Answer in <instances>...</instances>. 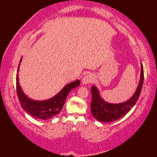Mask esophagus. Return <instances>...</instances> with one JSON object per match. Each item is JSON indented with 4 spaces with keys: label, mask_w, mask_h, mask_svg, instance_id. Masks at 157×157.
<instances>
[{
    "label": "esophagus",
    "mask_w": 157,
    "mask_h": 157,
    "mask_svg": "<svg viewBox=\"0 0 157 157\" xmlns=\"http://www.w3.org/2000/svg\"><path fill=\"white\" fill-rule=\"evenodd\" d=\"M94 81V76L91 74H86L82 78L83 84H89L90 83H92Z\"/></svg>",
    "instance_id": "34e87169"
}]
</instances>
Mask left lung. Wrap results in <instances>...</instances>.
<instances>
[{
  "mask_svg": "<svg viewBox=\"0 0 157 157\" xmlns=\"http://www.w3.org/2000/svg\"><path fill=\"white\" fill-rule=\"evenodd\" d=\"M144 82L143 66H141V78L138 87L132 97L129 100L121 104H109L102 99L99 96V91L96 86L91 87L92 100L91 111L96 119L101 122H111L120 119L126 115L136 104L140 96Z\"/></svg>",
  "mask_w": 157,
  "mask_h": 157,
  "instance_id": "obj_1",
  "label": "left lung"
}]
</instances>
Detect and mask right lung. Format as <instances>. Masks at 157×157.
I'll list each match as a JSON object with an SVG mask.
<instances>
[{"mask_svg": "<svg viewBox=\"0 0 157 157\" xmlns=\"http://www.w3.org/2000/svg\"><path fill=\"white\" fill-rule=\"evenodd\" d=\"M21 59L20 60V63ZM19 66H20V63L18 65L16 74V91L19 101L23 110L36 119L48 120L59 114L63 109L66 98L70 91L80 85V81H75L65 86L57 95L53 96L50 99L45 101H35L31 99L30 98H28L26 95H25L19 83Z\"/></svg>", "mask_w": 157, "mask_h": 157, "instance_id": "obj_1", "label": "right lung"}]
</instances>
